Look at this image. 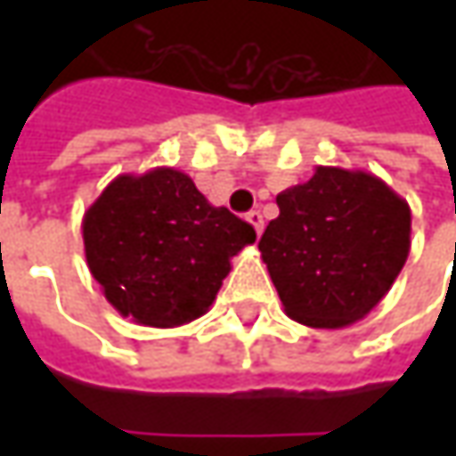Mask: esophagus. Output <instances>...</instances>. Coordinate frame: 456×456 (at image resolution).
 <instances>
[{
    "mask_svg": "<svg viewBox=\"0 0 456 456\" xmlns=\"http://www.w3.org/2000/svg\"><path fill=\"white\" fill-rule=\"evenodd\" d=\"M246 220H248V223L254 225V231H256V233H258V236L264 233V216H261L258 210H251V213L246 216Z\"/></svg>",
    "mask_w": 456,
    "mask_h": 456,
    "instance_id": "34e87169",
    "label": "esophagus"
}]
</instances>
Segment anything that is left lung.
Wrapping results in <instances>:
<instances>
[{"instance_id":"obj_1","label":"left lung","mask_w":456,"mask_h":456,"mask_svg":"<svg viewBox=\"0 0 456 456\" xmlns=\"http://www.w3.org/2000/svg\"><path fill=\"white\" fill-rule=\"evenodd\" d=\"M276 205L258 251L284 312L314 330L362 320L409 258V202L373 172L320 165Z\"/></svg>"}]
</instances>
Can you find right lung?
Returning <instances> with one entry per match:
<instances>
[{
    "instance_id": "1",
    "label": "right lung",
    "mask_w": 456,
    "mask_h": 456,
    "mask_svg": "<svg viewBox=\"0 0 456 456\" xmlns=\"http://www.w3.org/2000/svg\"><path fill=\"white\" fill-rule=\"evenodd\" d=\"M86 261L121 317L147 327H180L202 317L231 258L256 231L216 208L190 175L154 167L118 175L83 216Z\"/></svg>"
}]
</instances>
